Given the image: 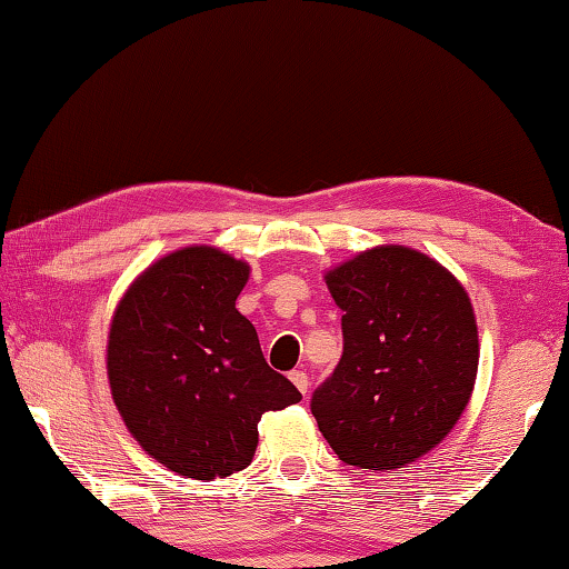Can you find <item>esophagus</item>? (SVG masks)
I'll return each instance as SVG.
<instances>
[{"mask_svg": "<svg viewBox=\"0 0 569 569\" xmlns=\"http://www.w3.org/2000/svg\"><path fill=\"white\" fill-rule=\"evenodd\" d=\"M288 377H291V381L296 383V389L301 391L303 397H306L308 387H311V381H308V373H306V371H291V373H288Z\"/></svg>", "mask_w": 569, "mask_h": 569, "instance_id": "34e87169", "label": "esophagus"}]
</instances>
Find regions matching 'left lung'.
Listing matches in <instances>:
<instances>
[{
  "mask_svg": "<svg viewBox=\"0 0 569 569\" xmlns=\"http://www.w3.org/2000/svg\"><path fill=\"white\" fill-rule=\"evenodd\" d=\"M341 308L343 353L311 397L341 461L399 469L449 435L477 377L469 296L417 250L381 246L326 273Z\"/></svg>",
  "mask_w": 569,
  "mask_h": 569,
  "instance_id": "obj_1",
  "label": "left lung"
}]
</instances>
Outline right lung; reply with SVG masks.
<instances>
[{
    "label": "right lung",
    "instance_id": "1",
    "mask_svg": "<svg viewBox=\"0 0 569 569\" xmlns=\"http://www.w3.org/2000/svg\"><path fill=\"white\" fill-rule=\"evenodd\" d=\"M248 266L182 248L150 266L114 311L108 373L130 435L160 465L210 481L246 469L258 421L301 401L238 313Z\"/></svg>",
    "mask_w": 569,
    "mask_h": 569
}]
</instances>
